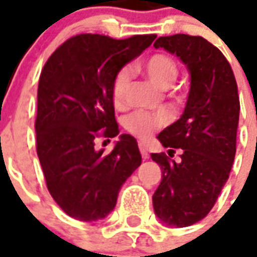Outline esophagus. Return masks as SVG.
Segmentation results:
<instances>
[{
    "label": "esophagus",
    "instance_id": "34e87169",
    "mask_svg": "<svg viewBox=\"0 0 257 257\" xmlns=\"http://www.w3.org/2000/svg\"><path fill=\"white\" fill-rule=\"evenodd\" d=\"M138 148H140V152H141V156H143V159H148V151H147V147H145V144L140 143V144H138Z\"/></svg>",
    "mask_w": 257,
    "mask_h": 257
}]
</instances>
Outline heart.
<instances>
[{"label": "heart", "mask_w": 257, "mask_h": 257, "mask_svg": "<svg viewBox=\"0 0 257 257\" xmlns=\"http://www.w3.org/2000/svg\"><path fill=\"white\" fill-rule=\"evenodd\" d=\"M143 70L145 76L159 88H169L176 81L178 76V66L172 56L156 52L147 58L143 63ZM130 81L128 67H123L114 76L112 81V99L114 106L121 108L125 103V92ZM169 116L165 112L151 113L147 110H137L124 120V127L127 132L134 134L138 138H148L158 128L167 124Z\"/></svg>", "instance_id": "b5f03b06"}]
</instances>
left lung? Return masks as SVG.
<instances>
[{"mask_svg":"<svg viewBox=\"0 0 257 257\" xmlns=\"http://www.w3.org/2000/svg\"><path fill=\"white\" fill-rule=\"evenodd\" d=\"M155 48L180 58L190 73V92L181 117L158 136L167 154H151L162 169L152 196L155 214L170 227H188L212 210L228 180L236 151L239 96L230 63L199 36L159 37Z\"/></svg>","mask_w":257,"mask_h":257,"instance_id":"1","label":"left lung"}]
</instances>
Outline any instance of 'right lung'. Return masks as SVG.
<instances>
[{"mask_svg": "<svg viewBox=\"0 0 257 257\" xmlns=\"http://www.w3.org/2000/svg\"><path fill=\"white\" fill-rule=\"evenodd\" d=\"M156 36L125 40L79 34L50 56L37 91V155L51 196L67 216L102 220L116 206L121 185L141 165L137 140L121 134L110 154L96 138L119 134L112 81Z\"/></svg>", "mask_w": 257, "mask_h": 257, "instance_id": "1", "label": "right lung"}]
</instances>
